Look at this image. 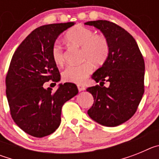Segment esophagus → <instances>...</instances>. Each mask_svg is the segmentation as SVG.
I'll return each mask as SVG.
<instances>
[{"label":"esophagus","mask_w":159,"mask_h":159,"mask_svg":"<svg viewBox=\"0 0 159 159\" xmlns=\"http://www.w3.org/2000/svg\"><path fill=\"white\" fill-rule=\"evenodd\" d=\"M77 88H78V89L80 92H82V91H84V85L82 84H77Z\"/></svg>","instance_id":"esophagus-1"}]
</instances>
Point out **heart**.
I'll use <instances>...</instances> for the list:
<instances>
[{
  "mask_svg": "<svg viewBox=\"0 0 159 159\" xmlns=\"http://www.w3.org/2000/svg\"><path fill=\"white\" fill-rule=\"evenodd\" d=\"M65 40L71 45L81 48V59L85 61L80 64L68 65L62 73L64 80L70 83H81L92 72V64H102L107 58L110 51L107 38L100 35H95L92 29L77 25L66 32ZM52 57L57 65L64 62V52L58 43L52 48Z\"/></svg>",
  "mask_w": 159,
  "mask_h": 159,
  "instance_id": "obj_1",
  "label": "heart"
}]
</instances>
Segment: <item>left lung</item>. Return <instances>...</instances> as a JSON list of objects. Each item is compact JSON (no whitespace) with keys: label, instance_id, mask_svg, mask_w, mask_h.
I'll return each instance as SVG.
<instances>
[{"label":"left lung","instance_id":"1","mask_svg":"<svg viewBox=\"0 0 159 159\" xmlns=\"http://www.w3.org/2000/svg\"><path fill=\"white\" fill-rule=\"evenodd\" d=\"M85 25L99 29L110 47L107 60L92 76L99 85L87 88L94 98L88 114L102 126L116 127L134 116L143 98L144 60L134 37L116 24L99 20ZM105 82L109 86H103Z\"/></svg>","mask_w":159,"mask_h":159}]
</instances>
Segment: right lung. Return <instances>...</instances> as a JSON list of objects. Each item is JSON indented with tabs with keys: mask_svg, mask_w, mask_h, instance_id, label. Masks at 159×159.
I'll list each match as a JSON object with an SVG mask.
<instances>
[{
	"mask_svg": "<svg viewBox=\"0 0 159 159\" xmlns=\"http://www.w3.org/2000/svg\"><path fill=\"white\" fill-rule=\"evenodd\" d=\"M74 25L67 22L37 28L20 44L11 60L5 79L11 116L20 128L33 137H44L57 130L63 105L78 94L72 83L60 84L56 92L43 86L49 80H60L52 48L59 35Z\"/></svg>",
	"mask_w": 159,
	"mask_h": 159,
	"instance_id": "1",
	"label": "right lung"
}]
</instances>
